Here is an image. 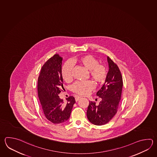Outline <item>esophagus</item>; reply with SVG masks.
I'll return each mask as SVG.
<instances>
[{
    "instance_id": "34e87169",
    "label": "esophagus",
    "mask_w": 157,
    "mask_h": 157,
    "mask_svg": "<svg viewBox=\"0 0 157 157\" xmlns=\"http://www.w3.org/2000/svg\"><path fill=\"white\" fill-rule=\"evenodd\" d=\"M81 98H82V97H81V96H76L75 98V100H76V101L77 102V101H78Z\"/></svg>"
}]
</instances>
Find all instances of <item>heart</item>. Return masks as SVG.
Segmentation results:
<instances>
[{
    "mask_svg": "<svg viewBox=\"0 0 157 157\" xmlns=\"http://www.w3.org/2000/svg\"><path fill=\"white\" fill-rule=\"evenodd\" d=\"M73 62L76 63L89 71L90 76L97 85L104 83L107 78L108 72L104 65L99 63L98 59L91 55H86L74 59ZM62 78L66 82H70L72 78V66L70 63H66L62 68ZM94 87V85L90 81H78L71 87L73 92L80 95H86Z\"/></svg>",
    "mask_w": 157,
    "mask_h": 157,
    "instance_id": "heart-1",
    "label": "heart"
}]
</instances>
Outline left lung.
<instances>
[{
  "instance_id": "left-lung-1",
  "label": "left lung",
  "mask_w": 157,
  "mask_h": 157,
  "mask_svg": "<svg viewBox=\"0 0 157 157\" xmlns=\"http://www.w3.org/2000/svg\"><path fill=\"white\" fill-rule=\"evenodd\" d=\"M109 67L106 80L96 95L101 98L98 105L89 101L87 117L96 125H103L109 123L117 114L123 89V77L117 65L108 57Z\"/></svg>"
}]
</instances>
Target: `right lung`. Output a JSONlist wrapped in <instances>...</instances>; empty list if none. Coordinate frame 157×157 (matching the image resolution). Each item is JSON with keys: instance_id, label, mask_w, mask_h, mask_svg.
I'll return each mask as SVG.
<instances>
[{"instance_id": "obj_1", "label": "right lung", "mask_w": 157, "mask_h": 157, "mask_svg": "<svg viewBox=\"0 0 157 157\" xmlns=\"http://www.w3.org/2000/svg\"><path fill=\"white\" fill-rule=\"evenodd\" d=\"M62 58L56 54L43 65L38 78V95L45 117L53 124L68 120L75 100L73 96L66 98L65 103L59 97L63 89L62 77Z\"/></svg>"}]
</instances>
